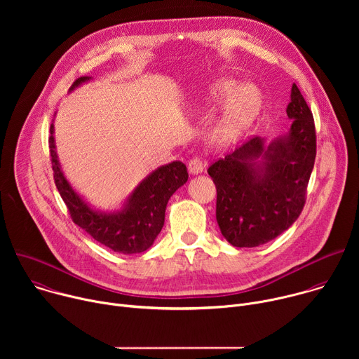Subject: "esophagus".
<instances>
[{
    "mask_svg": "<svg viewBox=\"0 0 359 359\" xmlns=\"http://www.w3.org/2000/svg\"><path fill=\"white\" fill-rule=\"evenodd\" d=\"M204 161L200 158V156H194L189 163H187V168H189V172L191 175H197V173H201L203 169H204Z\"/></svg>",
    "mask_w": 359,
    "mask_h": 359,
    "instance_id": "obj_1",
    "label": "esophagus"
}]
</instances>
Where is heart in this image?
I'll use <instances>...</instances> for the list:
<instances>
[{
    "label": "heart",
    "mask_w": 359,
    "mask_h": 359,
    "mask_svg": "<svg viewBox=\"0 0 359 359\" xmlns=\"http://www.w3.org/2000/svg\"><path fill=\"white\" fill-rule=\"evenodd\" d=\"M227 96L231 97L215 128V135L220 142L230 140L243 132L260 109V96L251 86L237 89L234 81H223L212 89V100H222Z\"/></svg>",
    "instance_id": "b5f03b06"
}]
</instances>
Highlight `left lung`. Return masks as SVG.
<instances>
[{"instance_id":"1","label":"left lung","mask_w":359,"mask_h":359,"mask_svg":"<svg viewBox=\"0 0 359 359\" xmlns=\"http://www.w3.org/2000/svg\"><path fill=\"white\" fill-rule=\"evenodd\" d=\"M290 133L267 149L252 137L208 169L217 189L216 219L234 247H257L284 233L301 215L317 155L313 112L292 83ZM263 157L265 161L258 162Z\"/></svg>"}]
</instances>
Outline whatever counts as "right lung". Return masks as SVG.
<instances>
[{
    "instance_id": "1",
    "label": "right lung",
    "mask_w": 359,
    "mask_h": 359,
    "mask_svg": "<svg viewBox=\"0 0 359 359\" xmlns=\"http://www.w3.org/2000/svg\"><path fill=\"white\" fill-rule=\"evenodd\" d=\"M78 78L72 88L89 81ZM49 151L57 189L65 201L71 219L92 238L122 254H136L147 250L165 224L166 204L170 196L187 182V169L182 162H172L149 175L128 198L125 208L112 215L97 213L74 191L64 177L54 143V126L50 125Z\"/></svg>"
}]
</instances>
